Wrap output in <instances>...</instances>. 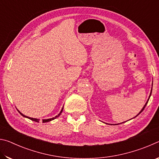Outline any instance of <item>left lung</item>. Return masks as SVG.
Masks as SVG:
<instances>
[{
	"label": "left lung",
	"mask_w": 159,
	"mask_h": 159,
	"mask_svg": "<svg viewBox=\"0 0 159 159\" xmlns=\"http://www.w3.org/2000/svg\"><path fill=\"white\" fill-rule=\"evenodd\" d=\"M152 85H153V83H152ZM152 90H151V93H150L149 98V99H148V100H147V102H146V104H145V105L144 106V107H143V108H142V109L141 110V111H140V112H139V114H138V115H137V116H138V115H139V114H140V113H142V111H143V110L144 109V108H145V107H146V105H147V104L148 103V101H149V98H150V96H151V95H152ZM136 116H135V117H136ZM123 123H124V122H123Z\"/></svg>",
	"instance_id": "left-lung-1"
}]
</instances>
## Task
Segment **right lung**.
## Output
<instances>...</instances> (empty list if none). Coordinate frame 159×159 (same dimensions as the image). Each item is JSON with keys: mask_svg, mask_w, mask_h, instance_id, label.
Listing matches in <instances>:
<instances>
[{"mask_svg": "<svg viewBox=\"0 0 159 159\" xmlns=\"http://www.w3.org/2000/svg\"><path fill=\"white\" fill-rule=\"evenodd\" d=\"M62 110H63V108H62V109H61V111H60V114H59L57 116H56L55 117H53V118H49V119H43V123H46V122H49V121H50V120H54V119H55V118H57V117H58L59 116H60V115L61 114V113L62 112ZM18 111H19V113H20V114L21 116H23L24 117L28 118H29V119H31V120H34V121H36V122H38V123L39 122V119H37V118H30V117H28V116H25V115H24V114H21V113L20 111H19V110H18Z\"/></svg>", "mask_w": 159, "mask_h": 159, "instance_id": "1", "label": "right lung"}]
</instances>
